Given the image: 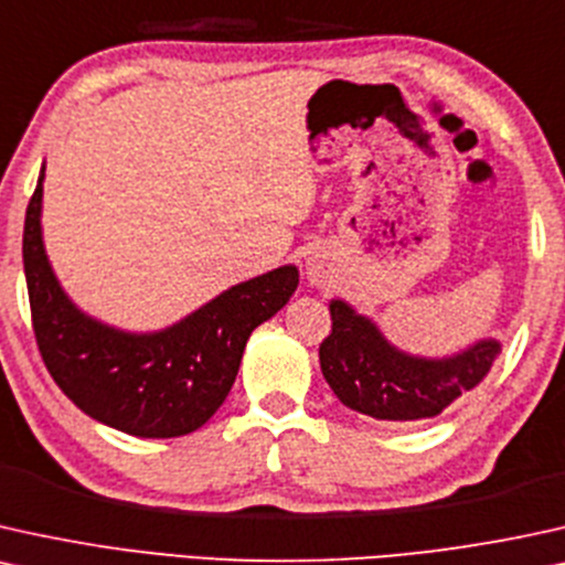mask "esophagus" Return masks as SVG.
<instances>
[{
  "mask_svg": "<svg viewBox=\"0 0 565 565\" xmlns=\"http://www.w3.org/2000/svg\"><path fill=\"white\" fill-rule=\"evenodd\" d=\"M305 274H307V278H310V284H326L328 278H331V266H328V260H326V255H320V253H312L310 258L305 260Z\"/></svg>",
  "mask_w": 565,
  "mask_h": 565,
  "instance_id": "esophagus-1",
  "label": "esophagus"
}]
</instances>
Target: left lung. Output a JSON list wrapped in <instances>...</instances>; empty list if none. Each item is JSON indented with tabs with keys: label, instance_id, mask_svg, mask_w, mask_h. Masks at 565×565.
<instances>
[{
	"label": "left lung",
	"instance_id": "obj_1",
	"mask_svg": "<svg viewBox=\"0 0 565 565\" xmlns=\"http://www.w3.org/2000/svg\"><path fill=\"white\" fill-rule=\"evenodd\" d=\"M328 310L331 333L320 344L326 383L349 409L385 423L435 417L472 391L501 354L498 339H480L448 356L409 354L344 299H331Z\"/></svg>",
	"mask_w": 565,
	"mask_h": 565
}]
</instances>
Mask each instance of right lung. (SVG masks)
<instances>
[{
	"label": "right lung",
	"instance_id": "add662e5",
	"mask_svg": "<svg viewBox=\"0 0 565 565\" xmlns=\"http://www.w3.org/2000/svg\"><path fill=\"white\" fill-rule=\"evenodd\" d=\"M44 169L25 211L23 266L49 373L88 417L135 438H180L203 427L230 396L249 333L295 295L297 266L234 284L161 331L102 323L70 299L49 263L41 230Z\"/></svg>",
	"mask_w": 565,
	"mask_h": 565
}]
</instances>
